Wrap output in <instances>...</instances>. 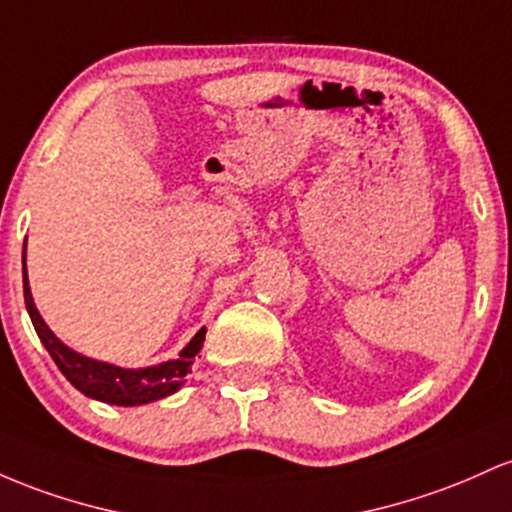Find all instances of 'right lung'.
<instances>
[{"label":"right lung","mask_w":512,"mask_h":512,"mask_svg":"<svg viewBox=\"0 0 512 512\" xmlns=\"http://www.w3.org/2000/svg\"><path fill=\"white\" fill-rule=\"evenodd\" d=\"M24 300L28 317L33 321L40 343L60 367L62 375L72 382L74 389H79L89 399L103 401V404H116V406H142L152 404V401L164 399V396L179 392L183 387V377L191 372V365L198 355L200 346L205 341V326L188 341V346L181 350L176 360H166V363L152 365V367H118L103 360L86 358V355L77 353L70 346L60 341L50 326L45 324L40 312L33 302L31 285H28L26 273V244H24Z\"/></svg>","instance_id":"obj_1"}]
</instances>
